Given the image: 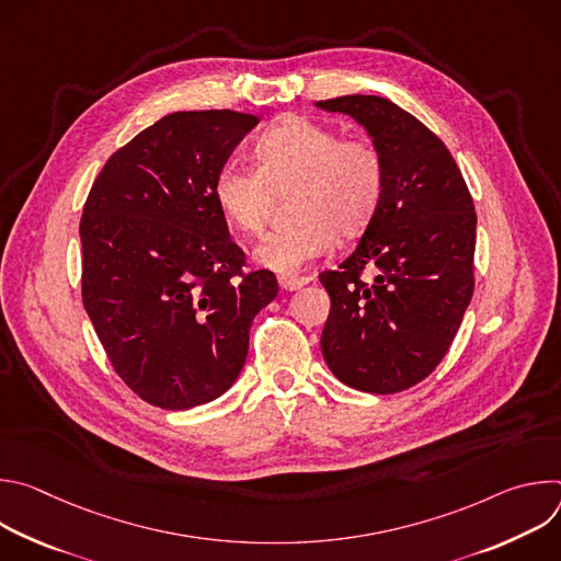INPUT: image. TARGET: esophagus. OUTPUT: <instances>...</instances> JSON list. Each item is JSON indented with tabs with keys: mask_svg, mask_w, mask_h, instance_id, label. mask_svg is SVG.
<instances>
[{
	"mask_svg": "<svg viewBox=\"0 0 561 561\" xmlns=\"http://www.w3.org/2000/svg\"><path fill=\"white\" fill-rule=\"evenodd\" d=\"M308 284V277H297V275H279V286L284 290H299L301 286Z\"/></svg>",
	"mask_w": 561,
	"mask_h": 561,
	"instance_id": "34e87169",
	"label": "esophagus"
}]
</instances>
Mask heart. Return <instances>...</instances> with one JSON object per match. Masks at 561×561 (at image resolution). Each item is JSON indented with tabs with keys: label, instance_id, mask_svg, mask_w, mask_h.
<instances>
[{
	"label": "heart",
	"instance_id": "b5f03b06",
	"mask_svg": "<svg viewBox=\"0 0 561 561\" xmlns=\"http://www.w3.org/2000/svg\"><path fill=\"white\" fill-rule=\"evenodd\" d=\"M255 171L226 162L210 193L224 219L239 232L262 230L275 195L288 193L290 224L264 234L255 247L260 266L295 273L327 255L342 237L359 234L383 195V159L359 137L299 115L273 124L253 148Z\"/></svg>",
	"mask_w": 561,
	"mask_h": 561
}]
</instances>
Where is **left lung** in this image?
Returning a JSON list of instances; mask_svg holds the SVG:
<instances>
[{
  "label": "left lung",
  "instance_id": "left-lung-1",
  "mask_svg": "<svg viewBox=\"0 0 561 561\" xmlns=\"http://www.w3.org/2000/svg\"><path fill=\"white\" fill-rule=\"evenodd\" d=\"M366 128L383 159V195L357 249L319 275L331 314L322 353L351 388L390 394L428 377L470 304L477 215L444 141L377 95L317 102ZM376 271L373 285L358 279Z\"/></svg>",
  "mask_w": 561,
  "mask_h": 561
}]
</instances>
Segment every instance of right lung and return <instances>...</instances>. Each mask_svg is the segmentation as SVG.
Instances as JSON below:
<instances>
[{
	"label": "right lung",
	"instance_id": "right-lung-1",
	"mask_svg": "<svg viewBox=\"0 0 561 561\" xmlns=\"http://www.w3.org/2000/svg\"><path fill=\"white\" fill-rule=\"evenodd\" d=\"M257 115L180 111L119 148L84 215L82 299L126 386L186 411L224 394L244 368L255 314L277 297L271 271L244 275L210 184Z\"/></svg>",
	"mask_w": 561,
	"mask_h": 561
}]
</instances>
